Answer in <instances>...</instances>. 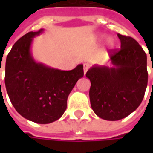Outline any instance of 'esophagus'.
I'll return each mask as SVG.
<instances>
[{"label":"esophagus","mask_w":153,"mask_h":153,"mask_svg":"<svg viewBox=\"0 0 153 153\" xmlns=\"http://www.w3.org/2000/svg\"><path fill=\"white\" fill-rule=\"evenodd\" d=\"M88 68H89V65H88V64H84V65H83V71H84V75L87 72V71L88 70Z\"/></svg>","instance_id":"1"}]
</instances>
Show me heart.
<instances>
[{
  "mask_svg": "<svg viewBox=\"0 0 153 153\" xmlns=\"http://www.w3.org/2000/svg\"><path fill=\"white\" fill-rule=\"evenodd\" d=\"M104 37H105L104 36H100V39H104ZM109 44H110V46H112L113 43H112V42H111V41H110V42H109Z\"/></svg>",
  "mask_w": 153,
  "mask_h": 153,
  "instance_id": "b5f03b06",
  "label": "heart"
}]
</instances>
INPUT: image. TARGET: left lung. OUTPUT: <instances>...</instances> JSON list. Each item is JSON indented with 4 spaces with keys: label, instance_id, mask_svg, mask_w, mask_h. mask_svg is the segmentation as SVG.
<instances>
[{
    "label": "left lung",
    "instance_id": "left-lung-1",
    "mask_svg": "<svg viewBox=\"0 0 153 153\" xmlns=\"http://www.w3.org/2000/svg\"><path fill=\"white\" fill-rule=\"evenodd\" d=\"M117 36L121 48L110 51L113 66L94 65L86 73L91 82L92 109L98 117L108 121L123 119L138 108L148 81L143 48L130 36Z\"/></svg>",
    "mask_w": 153,
    "mask_h": 153
}]
</instances>
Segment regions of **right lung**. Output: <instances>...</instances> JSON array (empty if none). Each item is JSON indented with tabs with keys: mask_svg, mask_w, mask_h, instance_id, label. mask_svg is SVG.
Listing matches in <instances>:
<instances>
[{
	"mask_svg": "<svg viewBox=\"0 0 153 153\" xmlns=\"http://www.w3.org/2000/svg\"><path fill=\"white\" fill-rule=\"evenodd\" d=\"M42 31L41 29L27 33L13 46L6 60L5 85L11 102L22 117L47 124L61 117L70 93L84 73L83 65L60 71L35 61L30 46L33 37Z\"/></svg>",
	"mask_w": 153,
	"mask_h": 153,
	"instance_id": "add662e5",
	"label": "right lung"
}]
</instances>
